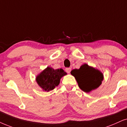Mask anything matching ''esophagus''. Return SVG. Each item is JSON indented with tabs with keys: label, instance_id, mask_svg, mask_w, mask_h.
I'll return each mask as SVG.
<instances>
[{
	"label": "esophagus",
	"instance_id": "esophagus-1",
	"mask_svg": "<svg viewBox=\"0 0 127 127\" xmlns=\"http://www.w3.org/2000/svg\"><path fill=\"white\" fill-rule=\"evenodd\" d=\"M71 70V68H65V71H66L67 73H70Z\"/></svg>",
	"mask_w": 127,
	"mask_h": 127
}]
</instances>
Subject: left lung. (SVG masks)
I'll return each instance as SVG.
<instances>
[{
  "mask_svg": "<svg viewBox=\"0 0 127 127\" xmlns=\"http://www.w3.org/2000/svg\"><path fill=\"white\" fill-rule=\"evenodd\" d=\"M71 74L75 77L80 89L86 93L98 89L104 80L102 72L87 64L81 65L79 69H74Z\"/></svg>",
  "mask_w": 127,
  "mask_h": 127,
  "instance_id": "1",
  "label": "left lung"
}]
</instances>
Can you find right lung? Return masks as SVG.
I'll list each match as a JSON object with an SVG mask.
<instances>
[{
	"label": "right lung",
	"instance_id": "add662e5",
	"mask_svg": "<svg viewBox=\"0 0 127 127\" xmlns=\"http://www.w3.org/2000/svg\"><path fill=\"white\" fill-rule=\"evenodd\" d=\"M65 75L67 73L62 68L55 70L51 67H47L37 75L36 81L43 91L49 92L58 86L61 78Z\"/></svg>",
	"mask_w": 127,
	"mask_h": 127
}]
</instances>
